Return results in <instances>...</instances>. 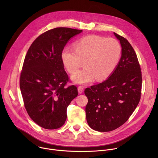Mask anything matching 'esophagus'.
Returning <instances> with one entry per match:
<instances>
[{"instance_id": "1", "label": "esophagus", "mask_w": 158, "mask_h": 158, "mask_svg": "<svg viewBox=\"0 0 158 158\" xmlns=\"http://www.w3.org/2000/svg\"><path fill=\"white\" fill-rule=\"evenodd\" d=\"M77 90H78V93L81 94L84 91V87L82 86H78Z\"/></svg>"}]
</instances>
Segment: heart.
I'll list each match as a JSON object with an SVG mask.
<instances>
[{
  "label": "heart",
  "instance_id": "obj_1",
  "mask_svg": "<svg viewBox=\"0 0 158 158\" xmlns=\"http://www.w3.org/2000/svg\"><path fill=\"white\" fill-rule=\"evenodd\" d=\"M121 47L113 38L97 35L84 36L74 43V50L64 49L60 59L64 67L71 74H74L82 64L85 67L76 73L74 82L85 84L95 78L101 81L114 73L120 60Z\"/></svg>",
  "mask_w": 158,
  "mask_h": 158
}]
</instances>
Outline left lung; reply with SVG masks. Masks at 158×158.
I'll return each mask as SVG.
<instances>
[{
    "label": "left lung",
    "mask_w": 158,
    "mask_h": 158,
    "mask_svg": "<svg viewBox=\"0 0 158 158\" xmlns=\"http://www.w3.org/2000/svg\"><path fill=\"white\" fill-rule=\"evenodd\" d=\"M114 34L122 48L117 67L105 81L84 91L88 99L87 122L99 132L113 131L124 124L141 99L142 74L136 54L126 39Z\"/></svg>",
    "instance_id": "8db88e82"
}]
</instances>
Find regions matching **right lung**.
<instances>
[{
  "instance_id": "obj_1",
  "label": "right lung",
  "mask_w": 158,
  "mask_h": 158,
  "mask_svg": "<svg viewBox=\"0 0 158 158\" xmlns=\"http://www.w3.org/2000/svg\"><path fill=\"white\" fill-rule=\"evenodd\" d=\"M82 30L57 27L40 35L26 56L20 76L25 108L39 126L56 129L64 125L67 108L78 95L77 88L65 87L69 81L60 54L67 42Z\"/></svg>"
}]
</instances>
